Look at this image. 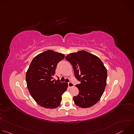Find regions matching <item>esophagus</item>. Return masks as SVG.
Wrapping results in <instances>:
<instances>
[{"mask_svg": "<svg viewBox=\"0 0 134 134\" xmlns=\"http://www.w3.org/2000/svg\"><path fill=\"white\" fill-rule=\"evenodd\" d=\"M68 87H72L74 86V84L72 82H69L68 83Z\"/></svg>", "mask_w": 134, "mask_h": 134, "instance_id": "esophagus-1", "label": "esophagus"}]
</instances>
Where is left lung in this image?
Instances as JSON below:
<instances>
[{
    "label": "left lung",
    "mask_w": 134,
    "mask_h": 134,
    "mask_svg": "<svg viewBox=\"0 0 134 134\" xmlns=\"http://www.w3.org/2000/svg\"><path fill=\"white\" fill-rule=\"evenodd\" d=\"M66 59L72 65L75 77L81 83L76 86L79 93L73 97L75 104L89 108L100 99L107 84V70L97 56L81 50L68 54Z\"/></svg>",
    "instance_id": "8db88e82"
}]
</instances>
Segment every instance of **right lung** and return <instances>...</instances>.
I'll return each instance as SVG.
<instances>
[{"mask_svg": "<svg viewBox=\"0 0 134 134\" xmlns=\"http://www.w3.org/2000/svg\"><path fill=\"white\" fill-rule=\"evenodd\" d=\"M65 58L64 54L49 50L33 59L26 74L28 90L35 101L48 109L58 107L62 94L68 84L53 80L58 63Z\"/></svg>", "mask_w": 134, "mask_h": 134, "instance_id": "right-lung-1", "label": "right lung"}]
</instances>
